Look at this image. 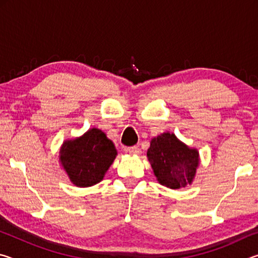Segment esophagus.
Masks as SVG:
<instances>
[{
	"label": "esophagus",
	"mask_w": 258,
	"mask_h": 258,
	"mask_svg": "<svg viewBox=\"0 0 258 258\" xmlns=\"http://www.w3.org/2000/svg\"><path fill=\"white\" fill-rule=\"evenodd\" d=\"M124 151L125 152H128V154H131V155H135V156H138V155H140L141 154V150H140V148L139 147H131V148H125L124 149Z\"/></svg>",
	"instance_id": "34e87169"
}]
</instances>
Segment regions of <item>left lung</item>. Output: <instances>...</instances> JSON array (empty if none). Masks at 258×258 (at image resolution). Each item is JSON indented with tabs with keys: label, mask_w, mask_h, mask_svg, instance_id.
Masks as SVG:
<instances>
[{
	"label": "left lung",
	"mask_w": 258,
	"mask_h": 258,
	"mask_svg": "<svg viewBox=\"0 0 258 258\" xmlns=\"http://www.w3.org/2000/svg\"><path fill=\"white\" fill-rule=\"evenodd\" d=\"M147 157L159 184L174 190L191 185L200 164L199 151L169 132L151 139Z\"/></svg>",
	"instance_id": "obj_1"
}]
</instances>
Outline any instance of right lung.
I'll use <instances>...</instances> for the list:
<instances>
[{"instance_id":"obj_1","label":"right lung","mask_w":258,"mask_h":258,"mask_svg":"<svg viewBox=\"0 0 258 258\" xmlns=\"http://www.w3.org/2000/svg\"><path fill=\"white\" fill-rule=\"evenodd\" d=\"M116 156L111 140L101 130L93 127L81 137L64 140L59 161L74 185L87 187L103 180Z\"/></svg>"}]
</instances>
